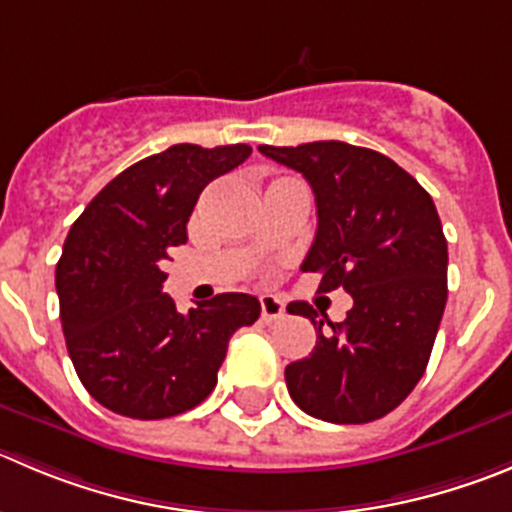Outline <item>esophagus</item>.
I'll return each mask as SVG.
<instances>
[{
  "label": "esophagus",
  "instance_id": "1",
  "mask_svg": "<svg viewBox=\"0 0 512 512\" xmlns=\"http://www.w3.org/2000/svg\"><path fill=\"white\" fill-rule=\"evenodd\" d=\"M260 310H262V321L265 323L278 321L280 315L285 313L283 303H280V298H275V295H260Z\"/></svg>",
  "mask_w": 512,
  "mask_h": 512
}]
</instances>
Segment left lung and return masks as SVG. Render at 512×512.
I'll use <instances>...</instances> for the list:
<instances>
[{
    "instance_id": "left-lung-1",
    "label": "left lung",
    "mask_w": 512,
    "mask_h": 512,
    "mask_svg": "<svg viewBox=\"0 0 512 512\" xmlns=\"http://www.w3.org/2000/svg\"><path fill=\"white\" fill-rule=\"evenodd\" d=\"M260 154L300 171L315 194L318 229L303 270L321 272L323 293L343 288L353 298L343 323L318 318L308 303L288 305L318 336L310 356L285 369L290 396L323 422L381 419L424 376L447 303L437 207L412 174L371 148L313 141Z\"/></svg>"
}]
</instances>
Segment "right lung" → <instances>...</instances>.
<instances>
[{
	"label": "right lung",
	"mask_w": 512,
	"mask_h": 512,
	"mask_svg": "<svg viewBox=\"0 0 512 512\" xmlns=\"http://www.w3.org/2000/svg\"><path fill=\"white\" fill-rule=\"evenodd\" d=\"M247 143H176L98 191L70 227L55 270L60 321L80 381L98 404L131 419H166L217 386L232 333L260 318L247 293L214 295L189 313L161 293L169 247L209 181L240 166Z\"/></svg>",
	"instance_id": "obj_1"
}]
</instances>
